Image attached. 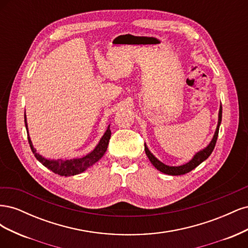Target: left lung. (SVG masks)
<instances>
[{
	"label": "left lung",
	"mask_w": 248,
	"mask_h": 248,
	"mask_svg": "<svg viewBox=\"0 0 248 248\" xmlns=\"http://www.w3.org/2000/svg\"><path fill=\"white\" fill-rule=\"evenodd\" d=\"M221 117H222V108L220 106L219 108V111H218V123H217V127H216V130L215 133L213 136V139L210 141V144L204 148L201 151H199L198 153H196L192 157V159L190 161H188L185 164H182V166H179V167H170L167 166V164L162 163L160 160H158L156 158V157L150 152V150L148 149V147L145 144V151L146 154L148 156L149 160L151 161V163L153 166L160 170L163 174H167V175H171V176H179V175H184L186 172H189L190 170H192L193 169H196L199 164H201L202 161H205L208 157L211 155L212 151L214 150L215 144H216V140H217V137H218V131H219V126L221 123Z\"/></svg>",
	"instance_id": "8db88e82"
}]
</instances>
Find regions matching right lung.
<instances>
[{
    "label": "right lung",
    "instance_id": "add662e5",
    "mask_svg": "<svg viewBox=\"0 0 248 248\" xmlns=\"http://www.w3.org/2000/svg\"><path fill=\"white\" fill-rule=\"evenodd\" d=\"M25 124H26V128H27V133H28V140L30 147H31V150L35 157L39 162H41L44 167L50 170L51 171H54L55 174H58L60 176H74L80 174V172L85 171L88 168L92 167L95 162L98 161L101 157L106 153L108 146V141L110 139V129H109V125L108 127L107 131L104 132L102 138L100 139L98 145L95 147L92 152H90L89 154L85 155L84 157H80V158H73V159H47L46 157L41 156L36 152V149L33 147L32 140L30 139L29 136V130H28V123H27V117L25 114Z\"/></svg>",
    "mask_w": 248,
    "mask_h": 248
}]
</instances>
